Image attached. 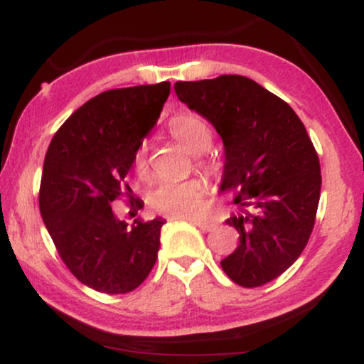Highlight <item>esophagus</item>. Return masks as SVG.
I'll return each mask as SVG.
<instances>
[{
  "label": "esophagus",
  "mask_w": 364,
  "mask_h": 364,
  "mask_svg": "<svg viewBox=\"0 0 364 364\" xmlns=\"http://www.w3.org/2000/svg\"><path fill=\"white\" fill-rule=\"evenodd\" d=\"M192 223H196V225L200 228L202 232H212L215 225H213L212 222H203V220H192Z\"/></svg>",
  "instance_id": "1"
}]
</instances>
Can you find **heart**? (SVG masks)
Segmentation results:
<instances>
[{"label":"heart","mask_w":364,"mask_h":364,"mask_svg":"<svg viewBox=\"0 0 364 364\" xmlns=\"http://www.w3.org/2000/svg\"><path fill=\"white\" fill-rule=\"evenodd\" d=\"M168 132L176 141L187 149L188 152L203 154L212 146V131L208 124L200 116L193 112H181L168 121ZM198 167L208 176H217L220 167L212 159L200 157L197 161ZM134 171L139 177L147 173V147L141 144L132 157ZM205 193V183L200 178L188 181H166L157 183L149 193L147 202L156 212L173 217H196L202 212V197Z\"/></svg>","instance_id":"heart-1"}]
</instances>
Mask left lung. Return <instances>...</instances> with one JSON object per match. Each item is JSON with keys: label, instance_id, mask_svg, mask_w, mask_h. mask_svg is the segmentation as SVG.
<instances>
[{"label": "left lung", "instance_id": "8db88e82", "mask_svg": "<svg viewBox=\"0 0 364 364\" xmlns=\"http://www.w3.org/2000/svg\"><path fill=\"white\" fill-rule=\"evenodd\" d=\"M176 94L220 134V191H233L238 213L225 223L238 247L220 265L232 282L262 287L288 270L315 225L321 191L318 154L288 104L245 76L178 81Z\"/></svg>", "mask_w": 364, "mask_h": 364}]
</instances>
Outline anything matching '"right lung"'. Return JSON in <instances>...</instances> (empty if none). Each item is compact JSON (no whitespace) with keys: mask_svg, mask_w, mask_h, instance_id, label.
<instances>
[{"mask_svg":"<svg viewBox=\"0 0 364 364\" xmlns=\"http://www.w3.org/2000/svg\"><path fill=\"white\" fill-rule=\"evenodd\" d=\"M168 94V81L104 91L73 112L48 147L39 187L43 222L69 272L96 291L136 290L157 260L166 220L136 218L129 225L111 205L131 192L124 181L134 152Z\"/></svg>","mask_w":364,"mask_h":364,"instance_id":"add662e5","label":"right lung"}]
</instances>
